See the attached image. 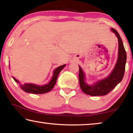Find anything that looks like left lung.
I'll return each mask as SVG.
<instances>
[{"label": "left lung", "mask_w": 133, "mask_h": 133, "mask_svg": "<svg viewBox=\"0 0 133 133\" xmlns=\"http://www.w3.org/2000/svg\"><path fill=\"white\" fill-rule=\"evenodd\" d=\"M111 29L118 37L119 52L117 63L109 76L104 79L98 81L94 85L90 86L85 82L84 73L81 67L79 66V81L80 87L83 92L90 96H99L106 95L117 85L124 77L127 60L126 51L118 31L113 28Z\"/></svg>", "instance_id": "left-lung-1"}]
</instances>
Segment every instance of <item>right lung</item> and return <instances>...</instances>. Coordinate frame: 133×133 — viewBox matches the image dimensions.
Instances as JSON below:
<instances>
[{
  "label": "right lung",
  "mask_w": 133,
  "mask_h": 133,
  "mask_svg": "<svg viewBox=\"0 0 133 133\" xmlns=\"http://www.w3.org/2000/svg\"><path fill=\"white\" fill-rule=\"evenodd\" d=\"M66 66V64L62 65L60 67H57L56 69H55L54 74H53V76L50 82L48 84L44 85L42 86H39L37 85L33 84H21L18 81H17L15 78H13L14 79L15 82L19 83V87H21V88L22 89L23 91H24L26 92L29 93H33V94H43V93L48 92L54 88L55 83H56L57 77L59 73L61 71V70L64 68V66Z\"/></svg>",
  "instance_id": "1"
}]
</instances>
